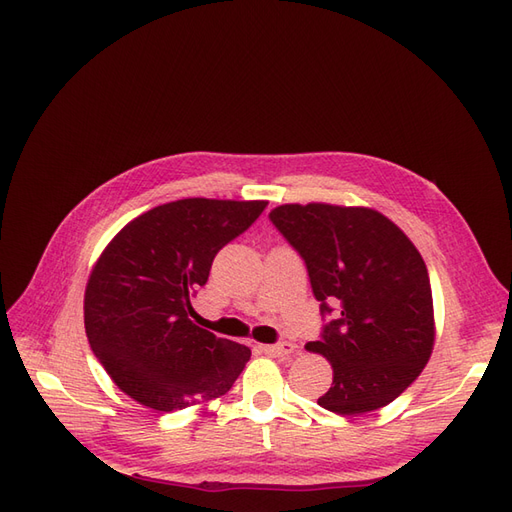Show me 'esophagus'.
Wrapping results in <instances>:
<instances>
[{
  "label": "esophagus",
  "instance_id": "34e87169",
  "mask_svg": "<svg viewBox=\"0 0 512 512\" xmlns=\"http://www.w3.org/2000/svg\"><path fill=\"white\" fill-rule=\"evenodd\" d=\"M262 352L265 354H269V356H290V354H294V350H297V346H294L292 342H282V344H273V346H265V344H260L258 346Z\"/></svg>",
  "mask_w": 512,
  "mask_h": 512
}]
</instances>
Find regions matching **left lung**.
Returning <instances> with one entry per match:
<instances>
[{
  "mask_svg": "<svg viewBox=\"0 0 512 512\" xmlns=\"http://www.w3.org/2000/svg\"><path fill=\"white\" fill-rule=\"evenodd\" d=\"M269 218L305 260L322 314L339 305L320 342L305 346L333 367L318 404L344 416L391 404L421 374L436 342L423 256L369 207L292 203Z\"/></svg>",
  "mask_w": 512,
  "mask_h": 512,
  "instance_id": "1",
  "label": "left lung"
}]
</instances>
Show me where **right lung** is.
Instances as JSON below:
<instances>
[{"instance_id":"add662e5","label":"right lung","mask_w":512,"mask_h":512,"mask_svg":"<svg viewBox=\"0 0 512 512\" xmlns=\"http://www.w3.org/2000/svg\"><path fill=\"white\" fill-rule=\"evenodd\" d=\"M267 200L183 198L153 207L104 247L85 288V333L119 389L158 412L230 391L250 348L200 329L190 297Z\"/></svg>"}]
</instances>
